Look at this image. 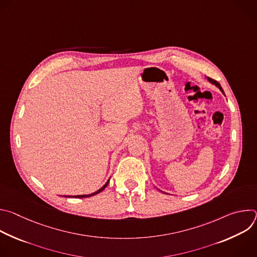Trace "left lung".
Here are the masks:
<instances>
[{
    "label": "left lung",
    "mask_w": 257,
    "mask_h": 257,
    "mask_svg": "<svg viewBox=\"0 0 257 257\" xmlns=\"http://www.w3.org/2000/svg\"><path fill=\"white\" fill-rule=\"evenodd\" d=\"M207 80L210 82V83H212V84H214L215 86H217L218 88H219V90H221L223 93H224V90H223V88H222V86H221V84H219L218 82H216L215 80H213V79H211V78H207Z\"/></svg>",
    "instance_id": "1"
}]
</instances>
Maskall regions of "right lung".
I'll list each match as a JSON object with an SVG mask.
<instances>
[{"label":"right lung","instance_id":"1","mask_svg":"<svg viewBox=\"0 0 257 257\" xmlns=\"http://www.w3.org/2000/svg\"><path fill=\"white\" fill-rule=\"evenodd\" d=\"M108 182H109V179L107 180V182L105 183V184L100 188V189H98L97 191H95V192H93V193H91V194H87V195H74V196H70V195H68V196H66V197H74V198H85V197H90V196H93V195H95V194H97V193H99V192H101L106 186H107V184H108Z\"/></svg>","mask_w":257,"mask_h":257}]
</instances>
